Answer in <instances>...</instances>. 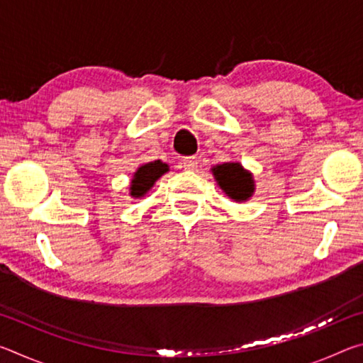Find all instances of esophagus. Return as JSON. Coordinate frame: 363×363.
Instances as JSON below:
<instances>
[{"mask_svg": "<svg viewBox=\"0 0 363 363\" xmlns=\"http://www.w3.org/2000/svg\"><path fill=\"white\" fill-rule=\"evenodd\" d=\"M182 167L189 169V171H194L196 169V167H199V158L196 157H187L182 160Z\"/></svg>", "mask_w": 363, "mask_h": 363, "instance_id": "1", "label": "esophagus"}]
</instances>
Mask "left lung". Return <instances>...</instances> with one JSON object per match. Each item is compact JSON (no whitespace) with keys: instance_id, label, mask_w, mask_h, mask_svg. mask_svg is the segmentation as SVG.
Instances as JSON below:
<instances>
[{"instance_id":"1","label":"left lung","mask_w":363,"mask_h":363,"mask_svg":"<svg viewBox=\"0 0 363 363\" xmlns=\"http://www.w3.org/2000/svg\"><path fill=\"white\" fill-rule=\"evenodd\" d=\"M218 186L233 201H247L255 192V179L240 163L227 162L211 168Z\"/></svg>"}]
</instances>
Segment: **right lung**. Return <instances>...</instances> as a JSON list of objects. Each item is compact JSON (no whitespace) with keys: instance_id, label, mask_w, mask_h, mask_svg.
Instances as JSON below:
<instances>
[{"instance_id":"right-lung-1","label":"right lung","mask_w":363,"mask_h":363,"mask_svg":"<svg viewBox=\"0 0 363 363\" xmlns=\"http://www.w3.org/2000/svg\"><path fill=\"white\" fill-rule=\"evenodd\" d=\"M168 171H169L168 164L160 162V160L140 164L133 176L130 195L134 196V199H140V196H144L153 187V184H155L164 173H168Z\"/></svg>"}]
</instances>
